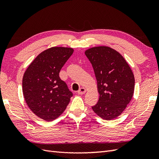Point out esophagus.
<instances>
[{"label": "esophagus", "instance_id": "1", "mask_svg": "<svg viewBox=\"0 0 159 159\" xmlns=\"http://www.w3.org/2000/svg\"><path fill=\"white\" fill-rule=\"evenodd\" d=\"M86 92V89L84 88H81L78 91V93L79 95H82L84 94Z\"/></svg>", "mask_w": 159, "mask_h": 159}]
</instances>
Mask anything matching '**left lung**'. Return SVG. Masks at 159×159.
<instances>
[{"mask_svg": "<svg viewBox=\"0 0 159 159\" xmlns=\"http://www.w3.org/2000/svg\"><path fill=\"white\" fill-rule=\"evenodd\" d=\"M93 66L99 94L93 111L105 120L121 115L131 102L134 93V78L124 57L108 46H96L85 50Z\"/></svg>", "mask_w": 159, "mask_h": 159, "instance_id": "left-lung-1", "label": "left lung"}]
</instances>
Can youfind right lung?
I'll return each instance as SVG.
<instances>
[{
    "label": "right lung",
    "instance_id": "obj_1",
    "mask_svg": "<svg viewBox=\"0 0 159 159\" xmlns=\"http://www.w3.org/2000/svg\"><path fill=\"white\" fill-rule=\"evenodd\" d=\"M74 52L71 48L52 47L41 52L28 67L22 92L28 107L46 121L57 119L66 109L72 93L59 76Z\"/></svg>",
    "mask_w": 159,
    "mask_h": 159
}]
</instances>
